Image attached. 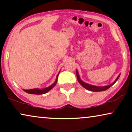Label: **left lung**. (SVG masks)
I'll use <instances>...</instances> for the list:
<instances>
[{
	"label": "left lung",
	"instance_id": "8db88e82",
	"mask_svg": "<svg viewBox=\"0 0 132 132\" xmlns=\"http://www.w3.org/2000/svg\"><path fill=\"white\" fill-rule=\"evenodd\" d=\"M76 75H77V80H78L79 84H80L81 85L83 86V87H84L86 89L89 90V91H94V92L104 91H106V90H107L108 89H109V88L111 87V86H112L113 85L117 82V80H118V79H119V77H120V75H119L118 77H117V78L116 79V80H115V82H113V84L105 86H93V85H89L88 84H86V83H85V82H83V81L81 80L80 77H79V75L78 72H77V71H76Z\"/></svg>",
	"mask_w": 132,
	"mask_h": 132
}]
</instances>
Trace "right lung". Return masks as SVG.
Here are the masks:
<instances>
[{
	"mask_svg": "<svg viewBox=\"0 0 132 132\" xmlns=\"http://www.w3.org/2000/svg\"><path fill=\"white\" fill-rule=\"evenodd\" d=\"M59 75V74H58ZM58 75L56 77V81L53 83L52 85H50V86H48L47 88H44V89H24V91L26 92V93H28V94H37V95H39V94H44L47 93L48 91H49L50 89H52L54 86L56 85V84L57 81V77H58Z\"/></svg>",
	"mask_w": 132,
	"mask_h": 132,
	"instance_id": "obj_1",
	"label": "right lung"
}]
</instances>
